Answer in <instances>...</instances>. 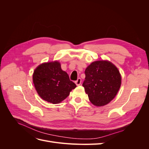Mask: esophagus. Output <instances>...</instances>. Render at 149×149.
<instances>
[{
  "mask_svg": "<svg viewBox=\"0 0 149 149\" xmlns=\"http://www.w3.org/2000/svg\"><path fill=\"white\" fill-rule=\"evenodd\" d=\"M81 83V78H78V79L75 81V84L77 86L80 85Z\"/></svg>",
  "mask_w": 149,
  "mask_h": 149,
  "instance_id": "obj_1",
  "label": "esophagus"
}]
</instances>
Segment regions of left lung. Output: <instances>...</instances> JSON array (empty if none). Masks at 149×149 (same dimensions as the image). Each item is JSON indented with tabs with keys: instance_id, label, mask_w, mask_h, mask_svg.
Masks as SVG:
<instances>
[{
	"instance_id": "obj_1",
	"label": "left lung",
	"mask_w": 149,
	"mask_h": 149,
	"mask_svg": "<svg viewBox=\"0 0 149 149\" xmlns=\"http://www.w3.org/2000/svg\"><path fill=\"white\" fill-rule=\"evenodd\" d=\"M85 75L83 86L94 106L107 104L119 91L121 76L118 68L109 61L93 62L86 69Z\"/></svg>"
}]
</instances>
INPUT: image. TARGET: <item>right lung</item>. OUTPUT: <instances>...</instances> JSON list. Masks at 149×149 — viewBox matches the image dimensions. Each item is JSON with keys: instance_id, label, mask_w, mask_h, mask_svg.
Instances as JSON below:
<instances>
[{"instance_id": "right-lung-1", "label": "right lung", "mask_w": 149, "mask_h": 149, "mask_svg": "<svg viewBox=\"0 0 149 149\" xmlns=\"http://www.w3.org/2000/svg\"><path fill=\"white\" fill-rule=\"evenodd\" d=\"M33 82L38 95L52 104L65 100L71 90L76 87L57 61L40 65L33 72Z\"/></svg>"}]
</instances>
